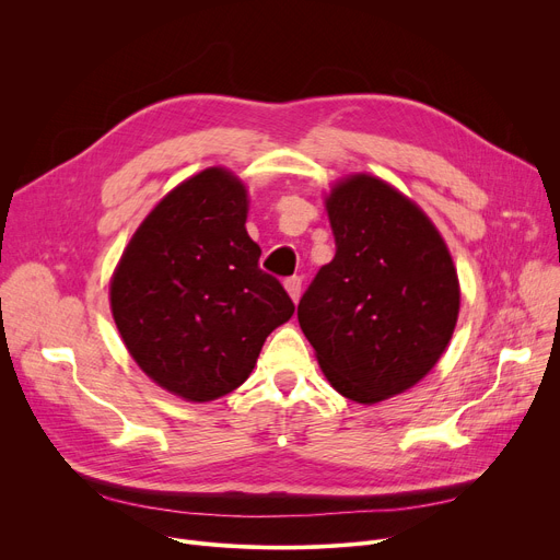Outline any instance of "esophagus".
Instances as JSON below:
<instances>
[{
    "mask_svg": "<svg viewBox=\"0 0 560 560\" xmlns=\"http://www.w3.org/2000/svg\"><path fill=\"white\" fill-rule=\"evenodd\" d=\"M283 285H285V290H288L290 300L298 304V302H300V295H302V279H300V277H290V279L283 281Z\"/></svg>",
    "mask_w": 560,
    "mask_h": 560,
    "instance_id": "1",
    "label": "esophagus"
}]
</instances>
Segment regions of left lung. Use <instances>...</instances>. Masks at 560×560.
I'll return each instance as SVG.
<instances>
[{
    "mask_svg": "<svg viewBox=\"0 0 560 560\" xmlns=\"http://www.w3.org/2000/svg\"><path fill=\"white\" fill-rule=\"evenodd\" d=\"M336 256L298 306L329 384L376 404L416 386L452 340L460 290L438 229L386 182L351 174L327 197Z\"/></svg>",
    "mask_w": 560,
    "mask_h": 560,
    "instance_id": "left-lung-1",
    "label": "left lung"
}]
</instances>
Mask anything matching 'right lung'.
I'll use <instances>...</instances> for the list:
<instances>
[{"mask_svg": "<svg viewBox=\"0 0 560 560\" xmlns=\"http://www.w3.org/2000/svg\"><path fill=\"white\" fill-rule=\"evenodd\" d=\"M247 190L209 167L167 192L144 218L110 281V311L129 354L156 384L211 401L245 384L260 347L295 313L258 268Z\"/></svg>", "mask_w": 560, "mask_h": 560, "instance_id": "obj_1", "label": "right lung"}]
</instances>
